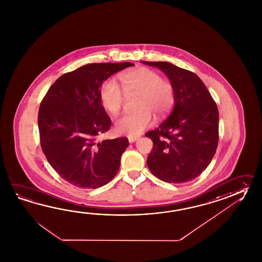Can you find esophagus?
Segmentation results:
<instances>
[{"mask_svg":"<svg viewBox=\"0 0 262 262\" xmlns=\"http://www.w3.org/2000/svg\"><path fill=\"white\" fill-rule=\"evenodd\" d=\"M128 139L129 143H134L136 140L138 139V137H130V136H129Z\"/></svg>","mask_w":262,"mask_h":262,"instance_id":"esophagus-1","label":"esophagus"}]
</instances>
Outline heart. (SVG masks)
Here are the masks:
<instances>
[{
  "instance_id": "1",
  "label": "heart",
  "mask_w": 262,
  "mask_h": 262,
  "mask_svg": "<svg viewBox=\"0 0 262 262\" xmlns=\"http://www.w3.org/2000/svg\"><path fill=\"white\" fill-rule=\"evenodd\" d=\"M137 94L134 108L136 112L119 117L116 129L119 134L135 137L153 122L152 114L163 116L174 101V85L162 78L158 72L147 68H139L124 73L120 84L115 79L105 81L100 89V100L106 110L117 115L122 108L126 95Z\"/></svg>"
}]
</instances>
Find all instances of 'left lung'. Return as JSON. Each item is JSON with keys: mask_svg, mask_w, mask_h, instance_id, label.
<instances>
[{"mask_svg": "<svg viewBox=\"0 0 262 262\" xmlns=\"http://www.w3.org/2000/svg\"><path fill=\"white\" fill-rule=\"evenodd\" d=\"M168 77L174 88L172 113L145 134L153 141L147 166L168 183L192 181L208 167L219 140V113L203 81L192 71L168 62H145Z\"/></svg>", "mask_w": 262, "mask_h": 262, "instance_id": "8db88e82", "label": "left lung"}]
</instances>
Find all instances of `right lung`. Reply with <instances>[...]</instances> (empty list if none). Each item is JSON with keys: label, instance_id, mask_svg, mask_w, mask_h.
Instances as JSON below:
<instances>
[{"label": "right lung", "instance_id": "obj_1", "mask_svg": "<svg viewBox=\"0 0 262 262\" xmlns=\"http://www.w3.org/2000/svg\"><path fill=\"white\" fill-rule=\"evenodd\" d=\"M133 63H99L64 73L48 90L38 112L40 145L48 162L70 184L96 189L110 182L120 166L127 137L97 142L110 128L100 88Z\"/></svg>", "mask_w": 262, "mask_h": 262}]
</instances>
